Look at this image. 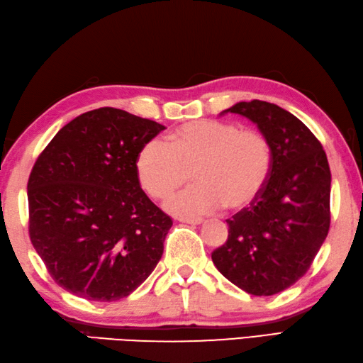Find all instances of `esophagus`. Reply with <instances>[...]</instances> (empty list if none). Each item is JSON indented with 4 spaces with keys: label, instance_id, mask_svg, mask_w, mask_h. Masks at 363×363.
I'll return each instance as SVG.
<instances>
[{
    "label": "esophagus",
    "instance_id": "obj_1",
    "mask_svg": "<svg viewBox=\"0 0 363 363\" xmlns=\"http://www.w3.org/2000/svg\"><path fill=\"white\" fill-rule=\"evenodd\" d=\"M179 222L182 223H190V225H200V223H203V219H179Z\"/></svg>",
    "mask_w": 363,
    "mask_h": 363
}]
</instances>
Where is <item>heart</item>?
<instances>
[{"mask_svg": "<svg viewBox=\"0 0 363 363\" xmlns=\"http://www.w3.org/2000/svg\"><path fill=\"white\" fill-rule=\"evenodd\" d=\"M273 168V149L257 130L220 121H194L169 135V144L150 140L136 157L144 192L164 200L195 177L196 186L174 195L167 209L177 216H201L227 206H250L265 189Z\"/></svg>", "mask_w": 363, "mask_h": 363, "instance_id": "heart-1", "label": "heart"}]
</instances>
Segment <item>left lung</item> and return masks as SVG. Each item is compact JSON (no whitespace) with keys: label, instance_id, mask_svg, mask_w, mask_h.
Segmentation results:
<instances>
[{"label":"left lung","instance_id":"1","mask_svg":"<svg viewBox=\"0 0 363 363\" xmlns=\"http://www.w3.org/2000/svg\"><path fill=\"white\" fill-rule=\"evenodd\" d=\"M249 118L273 149L265 189L228 219L216 268L250 295H274L311 267L330 227L332 174L320 143L300 118L273 103L240 101L222 111Z\"/></svg>","mask_w":363,"mask_h":363}]
</instances>
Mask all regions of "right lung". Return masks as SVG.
I'll list each match as a JSON object with an SVG mask.
<instances>
[{"label": "right lung", "instance_id": "right-lung-1", "mask_svg": "<svg viewBox=\"0 0 363 363\" xmlns=\"http://www.w3.org/2000/svg\"><path fill=\"white\" fill-rule=\"evenodd\" d=\"M163 125L116 108L58 131L28 179L30 238L58 286L94 301L136 291L173 225L143 192L136 157Z\"/></svg>", "mask_w": 363, "mask_h": 363}]
</instances>
